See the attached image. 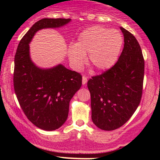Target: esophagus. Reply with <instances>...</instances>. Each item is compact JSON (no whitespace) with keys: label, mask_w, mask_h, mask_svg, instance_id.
I'll return each mask as SVG.
<instances>
[{"label":"esophagus","mask_w":160,"mask_h":160,"mask_svg":"<svg viewBox=\"0 0 160 160\" xmlns=\"http://www.w3.org/2000/svg\"><path fill=\"white\" fill-rule=\"evenodd\" d=\"M87 82V78L86 76H82V85H85V84Z\"/></svg>","instance_id":"34e87169"}]
</instances>
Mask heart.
Instances as JSON below:
<instances>
[{
    "instance_id": "b5f03b06",
    "label": "heart",
    "mask_w": 160,
    "mask_h": 160,
    "mask_svg": "<svg viewBox=\"0 0 160 160\" xmlns=\"http://www.w3.org/2000/svg\"><path fill=\"white\" fill-rule=\"evenodd\" d=\"M122 43L123 38L117 30L102 26L89 28L78 36L74 47L68 49L70 63L74 69H80L88 55V62L93 69L107 70L117 62Z\"/></svg>"
}]
</instances>
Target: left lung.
<instances>
[{"label": "left lung", "instance_id": "1", "mask_svg": "<svg viewBox=\"0 0 160 160\" xmlns=\"http://www.w3.org/2000/svg\"><path fill=\"white\" fill-rule=\"evenodd\" d=\"M120 30L124 36V47L118 61L87 82L92 120L97 127L105 131L117 129L126 123L136 111L142 95V51L132 34L122 27Z\"/></svg>", "mask_w": 160, "mask_h": 160}]
</instances>
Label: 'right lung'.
<instances>
[{
    "label": "right lung",
    "mask_w": 160,
    "mask_h": 160,
    "mask_svg": "<svg viewBox=\"0 0 160 160\" xmlns=\"http://www.w3.org/2000/svg\"><path fill=\"white\" fill-rule=\"evenodd\" d=\"M71 19H42L37 22L20 40L14 59V90L27 118L37 127L53 131L65 122L69 103L80 89L82 76L59 65L40 68L32 61L29 43L37 32L56 28Z\"/></svg>",
    "instance_id": "right-lung-1"
}]
</instances>
